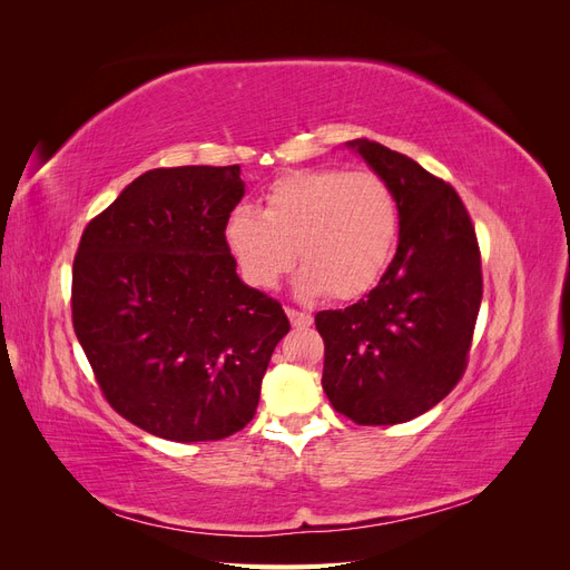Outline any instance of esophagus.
Returning a JSON list of instances; mask_svg holds the SVG:
<instances>
[{"mask_svg": "<svg viewBox=\"0 0 570 570\" xmlns=\"http://www.w3.org/2000/svg\"><path fill=\"white\" fill-rule=\"evenodd\" d=\"M285 314H287V318H289V323L295 325V327H308L314 323V318H312V314H304V312H297V308H285Z\"/></svg>", "mask_w": 570, "mask_h": 570, "instance_id": "34e87169", "label": "esophagus"}]
</instances>
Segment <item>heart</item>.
I'll return each instance as SVG.
<instances>
[{
	"instance_id": "heart-1",
	"label": "heart",
	"mask_w": 570,
	"mask_h": 570,
	"mask_svg": "<svg viewBox=\"0 0 570 570\" xmlns=\"http://www.w3.org/2000/svg\"><path fill=\"white\" fill-rule=\"evenodd\" d=\"M400 230L390 185L371 170L304 168L275 180L264 212L237 206L226 247L245 283L273 289L295 264L302 297L364 295L385 271Z\"/></svg>"
}]
</instances>
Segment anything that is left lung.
<instances>
[{"label":"left lung","instance_id":"1","mask_svg":"<svg viewBox=\"0 0 570 570\" xmlns=\"http://www.w3.org/2000/svg\"><path fill=\"white\" fill-rule=\"evenodd\" d=\"M396 199L400 245L364 299L318 312L323 390L358 425L406 423L465 371L482 299L480 249L452 185L371 140L347 142Z\"/></svg>","mask_w":570,"mask_h":570}]
</instances>
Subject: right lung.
I'll use <instances>...</instances> for the list:
<instances>
[{
	"label": "right lung",
	"mask_w": 570,
	"mask_h": 570,
	"mask_svg": "<svg viewBox=\"0 0 570 570\" xmlns=\"http://www.w3.org/2000/svg\"><path fill=\"white\" fill-rule=\"evenodd\" d=\"M239 166L154 168L80 237L73 327L107 402L174 442L243 430L283 306L239 281L226 220L245 197Z\"/></svg>",
	"instance_id": "obj_1"
}]
</instances>
